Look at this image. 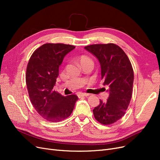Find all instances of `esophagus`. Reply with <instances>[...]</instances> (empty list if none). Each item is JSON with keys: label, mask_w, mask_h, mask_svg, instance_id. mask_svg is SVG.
<instances>
[{"label": "esophagus", "mask_w": 160, "mask_h": 160, "mask_svg": "<svg viewBox=\"0 0 160 160\" xmlns=\"http://www.w3.org/2000/svg\"><path fill=\"white\" fill-rule=\"evenodd\" d=\"M77 96H78V98H81V97L89 96V94H88V93H79L78 95H77Z\"/></svg>", "instance_id": "1"}]
</instances>
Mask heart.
I'll use <instances>...</instances> for the list:
<instances>
[{
  "instance_id": "heart-1",
  "label": "heart",
  "mask_w": 160,
  "mask_h": 160,
  "mask_svg": "<svg viewBox=\"0 0 160 160\" xmlns=\"http://www.w3.org/2000/svg\"><path fill=\"white\" fill-rule=\"evenodd\" d=\"M78 61L79 62V64L81 65V66L85 64H92V65H93V61H92L91 58H89L88 56H85V55H82L80 57H79Z\"/></svg>"
}]
</instances>
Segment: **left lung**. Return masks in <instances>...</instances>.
I'll return each instance as SVG.
<instances>
[{"instance_id":"1","label":"left lung","mask_w":160,"mask_h":160,"mask_svg":"<svg viewBox=\"0 0 160 160\" xmlns=\"http://www.w3.org/2000/svg\"><path fill=\"white\" fill-rule=\"evenodd\" d=\"M85 49L98 59L103 85L109 87L107 101L93 110L95 119L103 125L117 122L125 113L132 96L133 70L128 57L113 43L86 46Z\"/></svg>"}]
</instances>
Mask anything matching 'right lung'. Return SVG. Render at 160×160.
I'll use <instances>...</instances> for the list:
<instances>
[{
    "label": "right lung",
    "instance_id": "obj_1",
    "mask_svg": "<svg viewBox=\"0 0 160 160\" xmlns=\"http://www.w3.org/2000/svg\"><path fill=\"white\" fill-rule=\"evenodd\" d=\"M75 48L61 43H46L31 55L26 72L28 95L34 108L42 117L58 122L70 116L78 98L64 97L53 90L65 56Z\"/></svg>",
    "mask_w": 160,
    "mask_h": 160
}]
</instances>
